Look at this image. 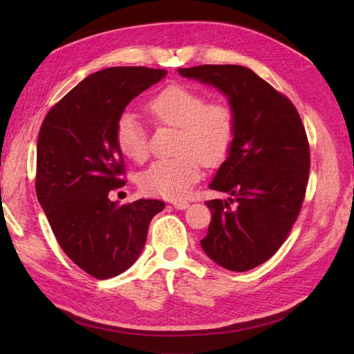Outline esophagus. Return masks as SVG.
Returning <instances> with one entry per match:
<instances>
[{
    "label": "esophagus",
    "instance_id": "34e87169",
    "mask_svg": "<svg viewBox=\"0 0 354 354\" xmlns=\"http://www.w3.org/2000/svg\"><path fill=\"white\" fill-rule=\"evenodd\" d=\"M171 205L175 207L176 209H185L190 204H189V202H187V201H173Z\"/></svg>",
    "mask_w": 354,
    "mask_h": 354
}]
</instances>
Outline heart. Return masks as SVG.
Segmentation results:
<instances>
[{
	"label": "heart",
	"mask_w": 354,
	"mask_h": 354,
	"mask_svg": "<svg viewBox=\"0 0 354 354\" xmlns=\"http://www.w3.org/2000/svg\"><path fill=\"white\" fill-rule=\"evenodd\" d=\"M155 123L178 127L171 158L152 162L138 178L140 189L165 199H183L201 176L202 162L216 165L228 155L234 140V115L219 102L205 103L201 93L184 85H170L147 103ZM117 146L127 160L145 161L149 155L145 127L131 114L117 123Z\"/></svg>",
	"instance_id": "b5f03b06"
}]
</instances>
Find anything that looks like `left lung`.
I'll use <instances>...</instances> for the list:
<instances>
[{
    "label": "left lung",
    "instance_id": "obj_1",
    "mask_svg": "<svg viewBox=\"0 0 354 354\" xmlns=\"http://www.w3.org/2000/svg\"><path fill=\"white\" fill-rule=\"evenodd\" d=\"M178 73L219 89L234 115V140L209 183L231 198L205 202L212 222L201 246L219 266L245 272L272 257L301 209L310 169L303 122L288 97L246 66Z\"/></svg>",
    "mask_w": 354,
    "mask_h": 354
}]
</instances>
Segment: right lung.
Here are the masks:
<instances>
[{
  "label": "right lung",
  "instance_id": "1",
  "mask_svg": "<svg viewBox=\"0 0 354 354\" xmlns=\"http://www.w3.org/2000/svg\"><path fill=\"white\" fill-rule=\"evenodd\" d=\"M147 66L89 74L50 109L36 150V194L62 251L99 280L129 269L145 248L149 223L164 202H112L124 185L115 140L127 104L165 77Z\"/></svg>",
  "mask_w": 354,
  "mask_h": 354
}]
</instances>
